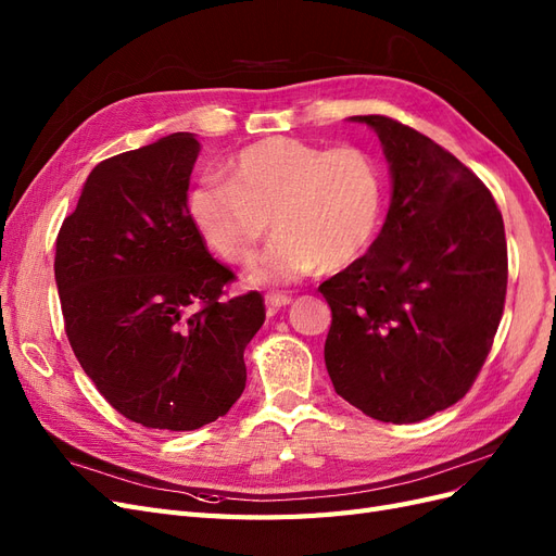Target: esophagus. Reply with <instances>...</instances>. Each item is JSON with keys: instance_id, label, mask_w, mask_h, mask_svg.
I'll list each match as a JSON object with an SVG mask.
<instances>
[{"instance_id": "1", "label": "esophagus", "mask_w": 556, "mask_h": 556, "mask_svg": "<svg viewBox=\"0 0 556 556\" xmlns=\"http://www.w3.org/2000/svg\"><path fill=\"white\" fill-rule=\"evenodd\" d=\"M264 301H266V306L282 308V306H290L292 304V296H288V294H266Z\"/></svg>"}]
</instances>
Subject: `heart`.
<instances>
[{"mask_svg":"<svg viewBox=\"0 0 556 556\" xmlns=\"http://www.w3.org/2000/svg\"><path fill=\"white\" fill-rule=\"evenodd\" d=\"M229 180L208 178L190 194V215L206 243L229 264H250L260 241L278 233L252 278L294 282L339 271L371 245L382 211V176L362 148H323L268 137L243 148Z\"/></svg>","mask_w":556,"mask_h":556,"instance_id":"b5f03b06","label":"heart"}]
</instances>
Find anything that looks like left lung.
I'll return each mask as SVG.
<instances>
[{"mask_svg": "<svg viewBox=\"0 0 556 556\" xmlns=\"http://www.w3.org/2000/svg\"><path fill=\"white\" fill-rule=\"evenodd\" d=\"M376 129L392 201L364 257L319 285L331 308L333 390L380 422L457 403L490 355L506 304L508 245L492 192L445 148L384 115Z\"/></svg>", "mask_w": 556, "mask_h": 556, "instance_id": "left-lung-1", "label": "left lung"}]
</instances>
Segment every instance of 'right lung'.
<instances>
[{
    "mask_svg": "<svg viewBox=\"0 0 556 556\" xmlns=\"http://www.w3.org/2000/svg\"><path fill=\"white\" fill-rule=\"evenodd\" d=\"M190 131L99 162L55 243L64 331L111 406L148 429L215 422L245 390L243 350L264 299H223L233 280L190 208Z\"/></svg>",
    "mask_w": 556,
    "mask_h": 556,
    "instance_id": "add662e5",
    "label": "right lung"
}]
</instances>
